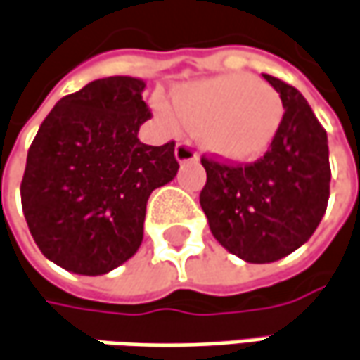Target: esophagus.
Segmentation results:
<instances>
[{
  "label": "esophagus",
  "instance_id": "esophagus-1",
  "mask_svg": "<svg viewBox=\"0 0 360 360\" xmlns=\"http://www.w3.org/2000/svg\"><path fill=\"white\" fill-rule=\"evenodd\" d=\"M175 159H177L181 165L195 163L197 159H199V155H197V150L193 149L189 143H177V147H175Z\"/></svg>",
  "mask_w": 360,
  "mask_h": 360
}]
</instances>
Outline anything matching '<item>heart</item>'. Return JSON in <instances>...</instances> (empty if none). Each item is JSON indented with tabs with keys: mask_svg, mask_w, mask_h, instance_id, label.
I'll return each mask as SVG.
<instances>
[{
	"mask_svg": "<svg viewBox=\"0 0 360 360\" xmlns=\"http://www.w3.org/2000/svg\"><path fill=\"white\" fill-rule=\"evenodd\" d=\"M172 106L153 98V110L169 131L195 129L203 149L227 163H250L272 147L284 122L278 90L252 74H219L181 84Z\"/></svg>",
	"mask_w": 360,
	"mask_h": 360,
	"instance_id": "b5f03b06",
	"label": "heart"
}]
</instances>
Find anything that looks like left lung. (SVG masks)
Segmentation results:
<instances>
[{"mask_svg": "<svg viewBox=\"0 0 360 360\" xmlns=\"http://www.w3.org/2000/svg\"><path fill=\"white\" fill-rule=\"evenodd\" d=\"M284 102V122L258 163L229 167L201 159L207 183L199 195L213 238L250 264H270L304 245L328 203L326 131L306 98L264 74Z\"/></svg>", "mask_w": 360, "mask_h": 360, "instance_id": "1", "label": "left lung"}]
</instances>
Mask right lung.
Masks as SVG:
<instances>
[{"label": "right lung", "instance_id": "1", "mask_svg": "<svg viewBox=\"0 0 360 360\" xmlns=\"http://www.w3.org/2000/svg\"><path fill=\"white\" fill-rule=\"evenodd\" d=\"M145 80L108 76L56 102L27 150L22 207L39 252L80 276H102L143 242L150 193L175 179V143L139 141L150 118Z\"/></svg>", "mask_w": 360, "mask_h": 360}]
</instances>
